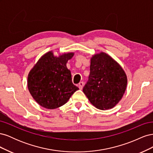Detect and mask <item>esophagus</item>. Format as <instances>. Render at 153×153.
<instances>
[{
	"label": "esophagus",
	"mask_w": 153,
	"mask_h": 153,
	"mask_svg": "<svg viewBox=\"0 0 153 153\" xmlns=\"http://www.w3.org/2000/svg\"><path fill=\"white\" fill-rule=\"evenodd\" d=\"M83 87H84V82H80L79 84H78V87H79L80 89H82Z\"/></svg>",
	"instance_id": "obj_1"
}]
</instances>
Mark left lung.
<instances>
[{
  "label": "left lung",
  "instance_id": "1",
  "mask_svg": "<svg viewBox=\"0 0 153 153\" xmlns=\"http://www.w3.org/2000/svg\"><path fill=\"white\" fill-rule=\"evenodd\" d=\"M126 85V74L109 55L101 53L91 58L83 92L95 107L103 110L113 108L121 100Z\"/></svg>",
  "mask_w": 153,
  "mask_h": 153
}]
</instances>
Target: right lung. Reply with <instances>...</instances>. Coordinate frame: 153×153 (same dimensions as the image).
<instances>
[{
  "instance_id": "right-lung-1",
  "label": "right lung",
  "mask_w": 153,
  "mask_h": 153,
  "mask_svg": "<svg viewBox=\"0 0 153 153\" xmlns=\"http://www.w3.org/2000/svg\"><path fill=\"white\" fill-rule=\"evenodd\" d=\"M73 53L54 57L52 52L45 54L31 69L27 85L30 94L41 106L55 109L62 106L78 87L71 80L66 67Z\"/></svg>"
}]
</instances>
